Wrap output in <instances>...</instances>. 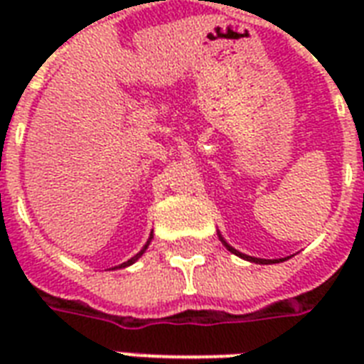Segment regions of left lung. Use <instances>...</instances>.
I'll return each instance as SVG.
<instances>
[{"mask_svg": "<svg viewBox=\"0 0 364 364\" xmlns=\"http://www.w3.org/2000/svg\"><path fill=\"white\" fill-rule=\"evenodd\" d=\"M217 234H219V240L223 242V245H225V247H227L230 253H234L236 257H240V259L249 260V262H255V264H276V262H283V260H287V257H285V259H257V257H249V255H245V253H240L238 249H234L232 245L227 242V240L223 238L221 232H217Z\"/></svg>", "mask_w": 364, "mask_h": 364, "instance_id": "8db88e82", "label": "left lung"}]
</instances>
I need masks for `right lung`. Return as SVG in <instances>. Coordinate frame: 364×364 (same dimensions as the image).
<instances>
[{
    "label": "right lung",
    "mask_w": 364,
    "mask_h": 364,
    "mask_svg": "<svg viewBox=\"0 0 364 364\" xmlns=\"http://www.w3.org/2000/svg\"><path fill=\"white\" fill-rule=\"evenodd\" d=\"M151 240H153V232H151V236H149L147 243H145V245H143V247H141V251H139V253H137V255H134V257H132V259H128V260H126V262H122V264L115 266V268H126V266L134 264V262H136V260L139 259V257H141V255L145 253V251H147V247H149V243H151ZM115 268H113V270H115Z\"/></svg>",
    "instance_id": "right-lung-1"
}]
</instances>
